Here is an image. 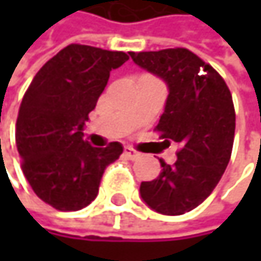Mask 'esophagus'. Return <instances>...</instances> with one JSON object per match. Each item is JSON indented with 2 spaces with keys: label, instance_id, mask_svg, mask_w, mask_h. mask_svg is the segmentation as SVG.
I'll return each mask as SVG.
<instances>
[{
  "label": "esophagus",
  "instance_id": "esophagus-1",
  "mask_svg": "<svg viewBox=\"0 0 261 261\" xmlns=\"http://www.w3.org/2000/svg\"><path fill=\"white\" fill-rule=\"evenodd\" d=\"M124 154H125V157L130 159V160H137V159L140 157V152H137L136 149H133L130 146H125V148H124Z\"/></svg>",
  "mask_w": 261,
  "mask_h": 261
}]
</instances>
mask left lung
I'll return each instance as SVG.
<instances>
[{
	"label": "left lung",
	"instance_id": "8db88e82",
	"mask_svg": "<svg viewBox=\"0 0 261 261\" xmlns=\"http://www.w3.org/2000/svg\"><path fill=\"white\" fill-rule=\"evenodd\" d=\"M142 69L169 90L157 124L162 143L178 145L177 162L140 184V196L157 213L177 216L198 207L216 187L231 157L236 113L224 79L186 48L130 53Z\"/></svg>",
	"mask_w": 261,
	"mask_h": 261
}]
</instances>
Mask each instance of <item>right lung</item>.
<instances>
[{
	"label": "right lung",
	"mask_w": 261,
	"mask_h": 261,
	"mask_svg": "<svg viewBox=\"0 0 261 261\" xmlns=\"http://www.w3.org/2000/svg\"><path fill=\"white\" fill-rule=\"evenodd\" d=\"M127 60L122 51L72 43L48 60L27 89L15 134L22 171L34 193L57 210L89 205L104 169L124 151L119 142L89 145L83 130L110 71Z\"/></svg>",
	"instance_id": "add662e5"
}]
</instances>
